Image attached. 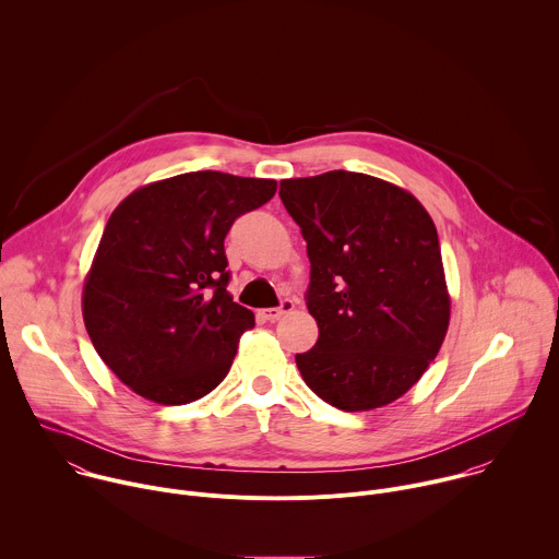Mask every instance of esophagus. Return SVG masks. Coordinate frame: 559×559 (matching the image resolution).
I'll list each match as a JSON object with an SVG mask.
<instances>
[{"label": "esophagus", "instance_id": "34e87169", "mask_svg": "<svg viewBox=\"0 0 559 559\" xmlns=\"http://www.w3.org/2000/svg\"><path fill=\"white\" fill-rule=\"evenodd\" d=\"M294 309V300L292 298H283L281 300V305L278 307H270V309H261L259 313H261V318H265V320H270V322H274V320H278L283 313H289Z\"/></svg>", "mask_w": 559, "mask_h": 559}]
</instances>
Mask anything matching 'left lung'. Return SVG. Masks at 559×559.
Instances as JSON below:
<instances>
[{
  "label": "left lung",
  "mask_w": 559,
  "mask_h": 559,
  "mask_svg": "<svg viewBox=\"0 0 559 559\" xmlns=\"http://www.w3.org/2000/svg\"><path fill=\"white\" fill-rule=\"evenodd\" d=\"M278 195L311 263L318 342L296 355L305 384L344 413L400 400L450 324L435 222L408 191L364 173L283 179Z\"/></svg>",
  "instance_id": "1"
}]
</instances>
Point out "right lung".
<instances>
[{
  "label": "right lung",
  "instance_id": "add662e5",
  "mask_svg": "<svg viewBox=\"0 0 559 559\" xmlns=\"http://www.w3.org/2000/svg\"><path fill=\"white\" fill-rule=\"evenodd\" d=\"M274 179L195 170L153 181L111 213L83 287L100 359L144 400L181 406L217 389L254 313L228 294L224 239Z\"/></svg>",
  "mask_w": 559,
  "mask_h": 559
}]
</instances>
